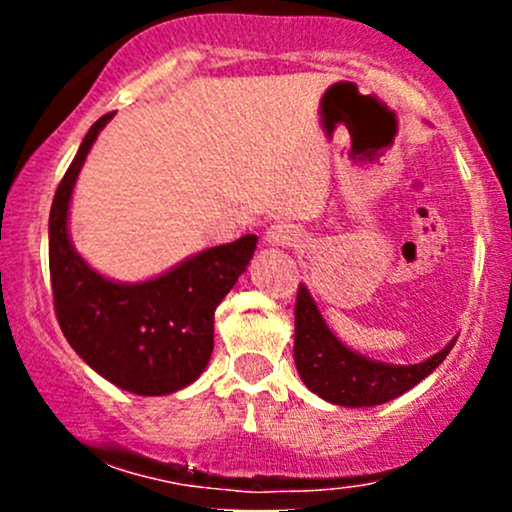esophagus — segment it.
Here are the masks:
<instances>
[{
    "label": "esophagus",
    "mask_w": 512,
    "mask_h": 512,
    "mask_svg": "<svg viewBox=\"0 0 512 512\" xmlns=\"http://www.w3.org/2000/svg\"><path fill=\"white\" fill-rule=\"evenodd\" d=\"M267 240L274 245H291L296 240V233L289 226H284V223H276L267 231Z\"/></svg>",
    "instance_id": "1"
}]
</instances>
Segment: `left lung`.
Here are the masks:
<instances>
[{
    "label": "left lung",
    "mask_w": 512,
    "mask_h": 512,
    "mask_svg": "<svg viewBox=\"0 0 512 512\" xmlns=\"http://www.w3.org/2000/svg\"><path fill=\"white\" fill-rule=\"evenodd\" d=\"M455 342L457 339H452L436 356L424 363H414V366H390V363L370 361V358L346 349L334 337L308 289L298 286L293 358H296L298 375L303 378L305 387L332 404L375 407V404L404 395L443 363Z\"/></svg>",
    "instance_id": "8db88e82"
}]
</instances>
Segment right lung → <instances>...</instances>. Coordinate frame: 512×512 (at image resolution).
Wrapping results in <instances>:
<instances>
[{"instance_id": "1", "label": "right lung", "mask_w": 512, "mask_h": 512, "mask_svg": "<svg viewBox=\"0 0 512 512\" xmlns=\"http://www.w3.org/2000/svg\"><path fill=\"white\" fill-rule=\"evenodd\" d=\"M110 117L88 129L52 199V303L67 342L96 373L134 395H170L207 368L214 310L250 264L257 236L199 252L144 284H115L93 272L69 243L67 209L81 163Z\"/></svg>"}]
</instances>
